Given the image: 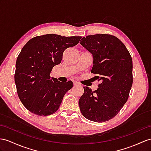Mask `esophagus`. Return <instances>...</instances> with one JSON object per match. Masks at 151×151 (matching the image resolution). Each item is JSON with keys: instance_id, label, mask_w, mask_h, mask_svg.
Wrapping results in <instances>:
<instances>
[{"instance_id": "34e87169", "label": "esophagus", "mask_w": 151, "mask_h": 151, "mask_svg": "<svg viewBox=\"0 0 151 151\" xmlns=\"http://www.w3.org/2000/svg\"><path fill=\"white\" fill-rule=\"evenodd\" d=\"M73 85H74V86L79 85V83L77 82V81H73Z\"/></svg>"}]
</instances>
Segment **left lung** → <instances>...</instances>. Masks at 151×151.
Returning <instances> with one entry per match:
<instances>
[{
    "label": "left lung",
    "instance_id": "8db88e82",
    "mask_svg": "<svg viewBox=\"0 0 151 151\" xmlns=\"http://www.w3.org/2000/svg\"><path fill=\"white\" fill-rule=\"evenodd\" d=\"M92 54L91 72L101 83L93 91L84 86L81 112L86 119L103 122L115 116L127 102L133 84V61L124 44L108 34L83 37L80 43Z\"/></svg>",
    "mask_w": 151,
    "mask_h": 151
}]
</instances>
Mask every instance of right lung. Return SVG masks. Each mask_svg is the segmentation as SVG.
<instances>
[{
	"instance_id": "right-lung-1",
	"label": "right lung",
	"mask_w": 151,
	"mask_h": 151,
	"mask_svg": "<svg viewBox=\"0 0 151 151\" xmlns=\"http://www.w3.org/2000/svg\"><path fill=\"white\" fill-rule=\"evenodd\" d=\"M81 38L47 34L32 38L24 46L17 60L14 82L18 97L29 111L47 116L60 108L73 83H62L50 78V73L61 63L64 50L76 45Z\"/></svg>"
}]
</instances>
